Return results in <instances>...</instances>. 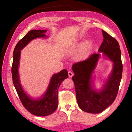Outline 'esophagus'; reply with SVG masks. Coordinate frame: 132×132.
I'll list each match as a JSON object with an SVG mask.
<instances>
[{
    "label": "esophagus",
    "mask_w": 132,
    "mask_h": 132,
    "mask_svg": "<svg viewBox=\"0 0 132 132\" xmlns=\"http://www.w3.org/2000/svg\"><path fill=\"white\" fill-rule=\"evenodd\" d=\"M68 75H69V77L71 78V77H72V76H73L74 73H73V72H72V71H69L68 72Z\"/></svg>",
    "instance_id": "esophagus-1"
}]
</instances>
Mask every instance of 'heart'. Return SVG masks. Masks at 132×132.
I'll return each instance as SVG.
<instances>
[{"mask_svg": "<svg viewBox=\"0 0 132 132\" xmlns=\"http://www.w3.org/2000/svg\"><path fill=\"white\" fill-rule=\"evenodd\" d=\"M90 46H91L90 43H89V42H87V43H86L83 45L82 50H81V53H82V54H86L88 52Z\"/></svg>", "mask_w": 132, "mask_h": 132, "instance_id": "1", "label": "heart"}]
</instances>
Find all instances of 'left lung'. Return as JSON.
Here are the masks:
<instances>
[{
	"instance_id": "8db88e82",
	"label": "left lung",
	"mask_w": 132,
	"mask_h": 132,
	"mask_svg": "<svg viewBox=\"0 0 132 132\" xmlns=\"http://www.w3.org/2000/svg\"><path fill=\"white\" fill-rule=\"evenodd\" d=\"M103 41L98 52L113 62V68L107 80L100 91L92 84V73L100 58V53L91 54L87 60L74 63L72 77L75 85L78 104L83 111L99 113L111 105L115 100L122 73V64L119 44L115 38L102 30Z\"/></svg>"
}]
</instances>
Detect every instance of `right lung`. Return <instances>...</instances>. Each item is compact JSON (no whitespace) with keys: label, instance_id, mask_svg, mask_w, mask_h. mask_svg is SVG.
<instances>
[{"label":"right lung","instance_id":"add662e5","mask_svg":"<svg viewBox=\"0 0 132 132\" xmlns=\"http://www.w3.org/2000/svg\"><path fill=\"white\" fill-rule=\"evenodd\" d=\"M46 30H32L28 32L17 44L13 50L12 76L13 83L23 106L30 113L37 116H46L53 113L58 107V91L62 81L68 78V72L63 69L57 74H53L46 92L38 99L29 97L22 87L20 82L19 66L21 50L32 40L37 38H46Z\"/></svg>","mask_w":132,"mask_h":132}]
</instances>
